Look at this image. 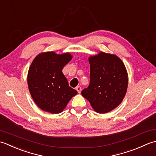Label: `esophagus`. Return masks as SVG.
I'll use <instances>...</instances> for the list:
<instances>
[{
  "instance_id": "34e87169",
  "label": "esophagus",
  "mask_w": 156,
  "mask_h": 156,
  "mask_svg": "<svg viewBox=\"0 0 156 156\" xmlns=\"http://www.w3.org/2000/svg\"><path fill=\"white\" fill-rule=\"evenodd\" d=\"M76 90L77 91V92H78L79 94H80L81 91V87H80V86L76 87Z\"/></svg>"
}]
</instances>
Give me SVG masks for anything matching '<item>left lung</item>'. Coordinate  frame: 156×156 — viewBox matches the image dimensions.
<instances>
[{
  "mask_svg": "<svg viewBox=\"0 0 156 156\" xmlns=\"http://www.w3.org/2000/svg\"><path fill=\"white\" fill-rule=\"evenodd\" d=\"M90 83L81 94L96 112L104 114L122 102L128 86L125 65L118 56L100 52L89 58Z\"/></svg>",
  "mask_w": 156,
  "mask_h": 156,
  "instance_id": "1",
  "label": "left lung"
}]
</instances>
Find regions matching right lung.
I'll return each instance as SVG.
<instances>
[{
  "instance_id": "add662e5",
  "label": "right lung",
  "mask_w": 156,
  "mask_h": 156,
  "mask_svg": "<svg viewBox=\"0 0 156 156\" xmlns=\"http://www.w3.org/2000/svg\"><path fill=\"white\" fill-rule=\"evenodd\" d=\"M71 58L69 53L47 52L38 55L31 63L27 75L28 87L35 103L44 111L60 113L77 94L69 87L62 73Z\"/></svg>"
}]
</instances>
